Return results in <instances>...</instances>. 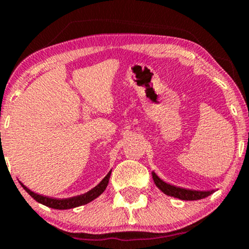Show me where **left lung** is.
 Instances as JSON below:
<instances>
[{"mask_svg": "<svg viewBox=\"0 0 249 249\" xmlns=\"http://www.w3.org/2000/svg\"><path fill=\"white\" fill-rule=\"evenodd\" d=\"M152 177L154 180V184L157 185V187L164 192L165 194L170 196H174V198H178L181 200H199V199H204L206 196H211L214 191H193V190H186V188H181V187H176L172 186V185L166 184L165 181L159 178L156 173L152 172Z\"/></svg>", "mask_w": 249, "mask_h": 249, "instance_id": "obj_1", "label": "left lung"}]
</instances>
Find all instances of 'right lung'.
<instances>
[{
	"instance_id": "add662e5",
	"label": "right lung",
	"mask_w": 249,
	"mask_h": 249,
	"mask_svg": "<svg viewBox=\"0 0 249 249\" xmlns=\"http://www.w3.org/2000/svg\"><path fill=\"white\" fill-rule=\"evenodd\" d=\"M110 176H111V171L107 174V177H105V178L91 191H89V192L84 194H81V196H72V198H68V199H56V198H49V196H41V194L34 193L33 191L29 190V188L25 187L22 182L21 185L22 187H23L24 190L36 200L37 202H39V204H43L45 205V206L51 207V208H55V210H69V208L78 207V206H82V205L88 204V202L92 201L93 199H96L97 196H101L107 186Z\"/></svg>"
}]
</instances>
